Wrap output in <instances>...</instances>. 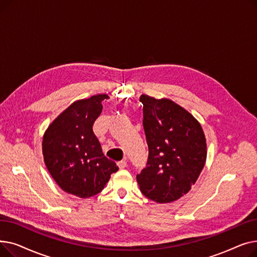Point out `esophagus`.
Segmentation results:
<instances>
[{
  "label": "esophagus",
  "instance_id": "34e87169",
  "mask_svg": "<svg viewBox=\"0 0 257 257\" xmlns=\"http://www.w3.org/2000/svg\"><path fill=\"white\" fill-rule=\"evenodd\" d=\"M117 167H118L119 169H125V168L127 167V161H126L125 159L118 161V163H117Z\"/></svg>",
  "mask_w": 257,
  "mask_h": 257
}]
</instances>
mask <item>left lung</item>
I'll return each mask as SVG.
<instances>
[{"mask_svg":"<svg viewBox=\"0 0 257 257\" xmlns=\"http://www.w3.org/2000/svg\"><path fill=\"white\" fill-rule=\"evenodd\" d=\"M143 125L149 155L137 175L141 192L170 203L190 192L206 160V140L199 121L169 99L142 94Z\"/></svg>","mask_w":257,"mask_h":257,"instance_id":"1","label":"left lung"}]
</instances>
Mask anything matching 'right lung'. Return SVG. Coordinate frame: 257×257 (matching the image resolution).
Here are the masks:
<instances>
[{"instance_id": "1", "label": "right lung", "mask_w": 257, "mask_h": 257, "mask_svg": "<svg viewBox=\"0 0 257 257\" xmlns=\"http://www.w3.org/2000/svg\"><path fill=\"white\" fill-rule=\"evenodd\" d=\"M107 94L80 100L58 115L43 140L45 164L51 176L66 193L89 198L102 192L118 170L102 152L92 126L102 112Z\"/></svg>"}]
</instances>
